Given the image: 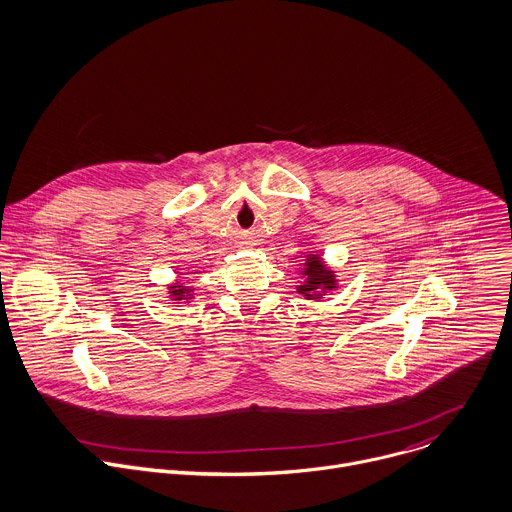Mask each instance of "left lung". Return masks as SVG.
<instances>
[{
  "label": "left lung",
  "mask_w": 512,
  "mask_h": 512,
  "mask_svg": "<svg viewBox=\"0 0 512 512\" xmlns=\"http://www.w3.org/2000/svg\"><path fill=\"white\" fill-rule=\"evenodd\" d=\"M304 274L309 276V282L298 286V292L304 296H313V290L323 286V288H335V274L331 270H325L321 260L317 256L306 258V268Z\"/></svg>",
  "instance_id": "8db88e82"
}]
</instances>
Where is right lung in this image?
I'll return each instance as SVG.
<instances>
[{"label": "right lung", "instance_id": "right-lung-1", "mask_svg": "<svg viewBox=\"0 0 512 512\" xmlns=\"http://www.w3.org/2000/svg\"><path fill=\"white\" fill-rule=\"evenodd\" d=\"M185 290H187V288H179V286H171V294H175V296H177V300H181V298H185V294H183V292H185ZM189 298H191V296H189Z\"/></svg>", "mask_w": 512, "mask_h": 512}]
</instances>
